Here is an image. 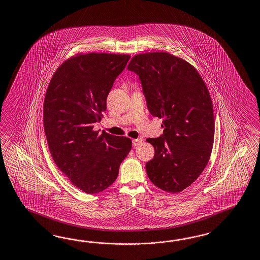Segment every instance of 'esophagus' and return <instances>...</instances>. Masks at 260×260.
I'll use <instances>...</instances> for the list:
<instances>
[{
    "instance_id": "1",
    "label": "esophagus",
    "mask_w": 260,
    "mask_h": 260,
    "mask_svg": "<svg viewBox=\"0 0 260 260\" xmlns=\"http://www.w3.org/2000/svg\"><path fill=\"white\" fill-rule=\"evenodd\" d=\"M141 142H142V140H141V139H137V140H133V141H132V144H133L134 147H137L139 146Z\"/></svg>"
}]
</instances>
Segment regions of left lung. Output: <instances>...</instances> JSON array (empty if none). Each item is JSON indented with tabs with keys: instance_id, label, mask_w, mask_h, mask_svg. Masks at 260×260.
<instances>
[{
	"instance_id": "8db88e82",
	"label": "left lung",
	"mask_w": 260,
	"mask_h": 260,
	"mask_svg": "<svg viewBox=\"0 0 260 260\" xmlns=\"http://www.w3.org/2000/svg\"><path fill=\"white\" fill-rule=\"evenodd\" d=\"M127 69L140 76L150 113L163 119V135L146 140L154 148L148 177L164 191L180 192L200 176L212 151L215 121L207 85L191 64L167 52L137 54Z\"/></svg>"
}]
</instances>
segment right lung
Wrapping results in <instances>:
<instances>
[{
    "instance_id": "add662e5",
    "label": "right lung",
    "mask_w": 260,
    "mask_h": 260,
    "mask_svg": "<svg viewBox=\"0 0 260 260\" xmlns=\"http://www.w3.org/2000/svg\"><path fill=\"white\" fill-rule=\"evenodd\" d=\"M129 59V54L78 53L60 65L47 88L43 124L50 153L60 171L87 194L113 184L132 148L129 138L93 129Z\"/></svg>"
}]
</instances>
